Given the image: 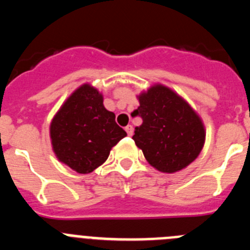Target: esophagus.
<instances>
[{
  "instance_id": "esophagus-1",
  "label": "esophagus",
  "mask_w": 250,
  "mask_h": 250,
  "mask_svg": "<svg viewBox=\"0 0 250 250\" xmlns=\"http://www.w3.org/2000/svg\"><path fill=\"white\" fill-rule=\"evenodd\" d=\"M125 131L127 132V135L131 136L132 135V126H131V125H127V126L125 127Z\"/></svg>"
}]
</instances>
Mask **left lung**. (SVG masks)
I'll use <instances>...</instances> for the list:
<instances>
[{
    "mask_svg": "<svg viewBox=\"0 0 250 250\" xmlns=\"http://www.w3.org/2000/svg\"><path fill=\"white\" fill-rule=\"evenodd\" d=\"M134 141L151 167L163 173H176L193 163L205 141L202 119L190 105L163 85L151 86L139 95Z\"/></svg>",
    "mask_w": 250,
    "mask_h": 250,
    "instance_id": "left-lung-1",
    "label": "left lung"
}]
</instances>
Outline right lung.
<instances>
[{
  "label": "right lung",
  "instance_id": "obj_1",
  "mask_svg": "<svg viewBox=\"0 0 250 250\" xmlns=\"http://www.w3.org/2000/svg\"><path fill=\"white\" fill-rule=\"evenodd\" d=\"M103 95L91 85L80 86L57 111L50 125L52 149L57 159L80 174L94 171L110 150L126 136L104 107Z\"/></svg>",
  "mask_w": 250,
  "mask_h": 250
}]
</instances>
